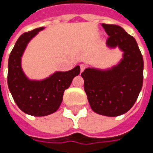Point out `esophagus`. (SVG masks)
I'll use <instances>...</instances> for the list:
<instances>
[{"label": "esophagus", "mask_w": 153, "mask_h": 153, "mask_svg": "<svg viewBox=\"0 0 153 153\" xmlns=\"http://www.w3.org/2000/svg\"><path fill=\"white\" fill-rule=\"evenodd\" d=\"M80 68H81V72H82V71H84V69H85V65H80Z\"/></svg>", "instance_id": "obj_1"}]
</instances>
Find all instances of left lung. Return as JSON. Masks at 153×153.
I'll return each instance as SVG.
<instances>
[{
  "label": "left lung",
  "mask_w": 153,
  "mask_h": 153,
  "mask_svg": "<svg viewBox=\"0 0 153 153\" xmlns=\"http://www.w3.org/2000/svg\"><path fill=\"white\" fill-rule=\"evenodd\" d=\"M109 48L118 47L123 59L108 70L87 68L81 74L92 110L106 117L126 113L135 103L143 84V57L132 36L116 25L102 24Z\"/></svg>",
  "instance_id": "obj_1"
}]
</instances>
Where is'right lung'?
<instances>
[{"instance_id": "right-lung-1", "label": "right lung", "mask_w": 153, "mask_h": 153, "mask_svg": "<svg viewBox=\"0 0 153 153\" xmlns=\"http://www.w3.org/2000/svg\"><path fill=\"white\" fill-rule=\"evenodd\" d=\"M43 29L41 27L21 35L8 59L7 84L12 96L21 111L35 117L55 112L63 100L65 90L80 73L77 65L68 71H56L42 81L27 78L21 67V58L29 42Z\"/></svg>"}]
</instances>
